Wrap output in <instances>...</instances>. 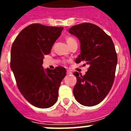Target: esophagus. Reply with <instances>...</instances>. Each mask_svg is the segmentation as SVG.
I'll use <instances>...</instances> for the list:
<instances>
[{"mask_svg":"<svg viewBox=\"0 0 131 131\" xmlns=\"http://www.w3.org/2000/svg\"><path fill=\"white\" fill-rule=\"evenodd\" d=\"M67 73L68 74V75H70V74H72V72H71V71H70V70H67Z\"/></svg>","mask_w":131,"mask_h":131,"instance_id":"1","label":"esophagus"}]
</instances>
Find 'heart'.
<instances>
[{"label": "heart", "mask_w": 131, "mask_h": 131, "mask_svg": "<svg viewBox=\"0 0 131 131\" xmlns=\"http://www.w3.org/2000/svg\"><path fill=\"white\" fill-rule=\"evenodd\" d=\"M75 39H73V38H72V37H68L67 39V43H70V42H72V41H75Z\"/></svg>", "instance_id": "b5f03b06"}]
</instances>
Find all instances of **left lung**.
I'll list each match as a JSON object with an SVG mask.
<instances>
[{
  "label": "left lung",
  "mask_w": 131,
  "mask_h": 131,
  "mask_svg": "<svg viewBox=\"0 0 131 131\" xmlns=\"http://www.w3.org/2000/svg\"><path fill=\"white\" fill-rule=\"evenodd\" d=\"M68 31L80 42V54L75 62L89 66L84 75L73 73L77 77L73 95L81 105L94 106L105 99L113 84L117 64L114 44L109 35L92 23L77 25Z\"/></svg>",
  "instance_id": "8db88e82"
}]
</instances>
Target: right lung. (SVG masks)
I'll return each instance as SVG.
<instances>
[{
    "label": "right lung",
    "instance_id": "obj_1",
    "mask_svg": "<svg viewBox=\"0 0 131 131\" xmlns=\"http://www.w3.org/2000/svg\"><path fill=\"white\" fill-rule=\"evenodd\" d=\"M63 27L34 23L20 31L10 51V68L23 97L34 106L47 108L56 103L61 82L65 77L64 67L43 69L45 55L51 52Z\"/></svg>",
    "mask_w": 131,
    "mask_h": 131
}]
</instances>
